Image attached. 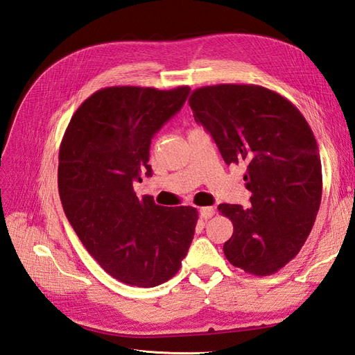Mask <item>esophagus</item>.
Here are the masks:
<instances>
[{"label":"esophagus","mask_w":355,"mask_h":355,"mask_svg":"<svg viewBox=\"0 0 355 355\" xmlns=\"http://www.w3.org/2000/svg\"><path fill=\"white\" fill-rule=\"evenodd\" d=\"M214 213H216V210H214L213 207H201L200 209V214L202 219H210L214 216Z\"/></svg>","instance_id":"esophagus-1"}]
</instances>
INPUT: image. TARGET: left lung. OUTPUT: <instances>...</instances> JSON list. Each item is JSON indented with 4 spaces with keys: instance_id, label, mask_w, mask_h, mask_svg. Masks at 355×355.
<instances>
[{
    "instance_id": "1",
    "label": "left lung",
    "mask_w": 355,
    "mask_h": 355,
    "mask_svg": "<svg viewBox=\"0 0 355 355\" xmlns=\"http://www.w3.org/2000/svg\"><path fill=\"white\" fill-rule=\"evenodd\" d=\"M189 106L225 163L247 168L252 206L218 207L234 225L225 256L253 275L277 272L299 253L320 209L323 176L313 130L292 102L262 85H206L192 92Z\"/></svg>"
}]
</instances>
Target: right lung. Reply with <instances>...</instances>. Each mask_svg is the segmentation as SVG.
Returning a JSON list of instances; mask_svg holds the SVG:
<instances>
[{
	"mask_svg": "<svg viewBox=\"0 0 355 355\" xmlns=\"http://www.w3.org/2000/svg\"><path fill=\"white\" fill-rule=\"evenodd\" d=\"M189 90H98L75 111L62 139L58 184L63 210L93 259L128 286L170 280L194 239L197 209L161 207L133 189L144 171L153 176L151 139L182 108Z\"/></svg>",
	"mask_w": 355,
	"mask_h": 355,
	"instance_id": "obj_1",
	"label": "right lung"
}]
</instances>
